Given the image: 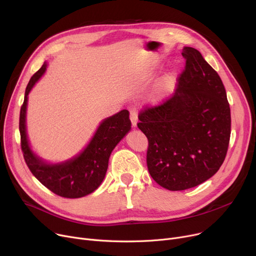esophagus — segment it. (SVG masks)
Returning a JSON list of instances; mask_svg holds the SVG:
<instances>
[{
  "label": "esophagus",
  "mask_w": 256,
  "mask_h": 256,
  "mask_svg": "<svg viewBox=\"0 0 256 256\" xmlns=\"http://www.w3.org/2000/svg\"><path fill=\"white\" fill-rule=\"evenodd\" d=\"M130 121H132V126L135 128L137 126V121H138V114H137V111L135 109H132L130 111Z\"/></svg>",
  "instance_id": "obj_1"
}]
</instances>
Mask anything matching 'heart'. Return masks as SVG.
<instances>
[{
	"label": "heart",
	"instance_id": "obj_1",
	"mask_svg": "<svg viewBox=\"0 0 256 256\" xmlns=\"http://www.w3.org/2000/svg\"><path fill=\"white\" fill-rule=\"evenodd\" d=\"M172 82H173V78H172L171 76H169L167 78H165L163 84L160 85V87L158 88V92H156V98H160V96H162L163 94H164V92H165V90L170 87V85L172 84Z\"/></svg>",
	"mask_w": 256,
	"mask_h": 256
}]
</instances>
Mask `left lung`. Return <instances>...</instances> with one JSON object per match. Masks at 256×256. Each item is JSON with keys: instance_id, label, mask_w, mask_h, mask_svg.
<instances>
[{"instance_id": "obj_1", "label": "left lung", "mask_w": 256, "mask_h": 256, "mask_svg": "<svg viewBox=\"0 0 256 256\" xmlns=\"http://www.w3.org/2000/svg\"><path fill=\"white\" fill-rule=\"evenodd\" d=\"M176 90L140 111L138 128L148 140L146 163L165 189L204 182L223 164L230 139V108L222 80L196 48L184 46Z\"/></svg>"}]
</instances>
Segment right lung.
<instances>
[{
    "mask_svg": "<svg viewBox=\"0 0 256 256\" xmlns=\"http://www.w3.org/2000/svg\"><path fill=\"white\" fill-rule=\"evenodd\" d=\"M46 68V63L32 76L26 88L20 113L22 152L33 176L50 191L64 198H80L96 191L104 180L112 150L130 130L128 111L122 110L104 119L85 150L74 160L58 165L46 164L30 150L26 134L28 94Z\"/></svg>",
    "mask_w": 256,
    "mask_h": 256,
    "instance_id": "obj_1",
    "label": "right lung"
}]
</instances>
